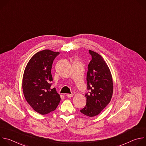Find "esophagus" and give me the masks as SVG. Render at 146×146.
<instances>
[{
    "label": "esophagus",
    "mask_w": 146,
    "mask_h": 146,
    "mask_svg": "<svg viewBox=\"0 0 146 146\" xmlns=\"http://www.w3.org/2000/svg\"><path fill=\"white\" fill-rule=\"evenodd\" d=\"M73 96V94H66V96L68 98H72Z\"/></svg>",
    "instance_id": "esophagus-1"
}]
</instances>
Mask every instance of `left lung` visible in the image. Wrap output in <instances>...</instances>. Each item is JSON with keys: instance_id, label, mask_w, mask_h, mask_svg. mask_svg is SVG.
Masks as SVG:
<instances>
[{"instance_id": "left-lung-1", "label": "left lung", "mask_w": 146, "mask_h": 146, "mask_svg": "<svg viewBox=\"0 0 146 146\" xmlns=\"http://www.w3.org/2000/svg\"><path fill=\"white\" fill-rule=\"evenodd\" d=\"M92 59L88 66L86 106L80 110L92 117L98 115L110 102L113 92V82L110 70L99 54L89 50Z\"/></svg>"}]
</instances>
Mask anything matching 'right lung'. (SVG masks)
<instances>
[{
    "label": "right lung",
    "instance_id": "obj_1",
    "mask_svg": "<svg viewBox=\"0 0 146 146\" xmlns=\"http://www.w3.org/2000/svg\"><path fill=\"white\" fill-rule=\"evenodd\" d=\"M59 52L44 50L36 53L29 60L23 78L24 95L37 113L44 115L55 110L60 100L55 88H51V68Z\"/></svg>",
    "mask_w": 146,
    "mask_h": 146
}]
</instances>
